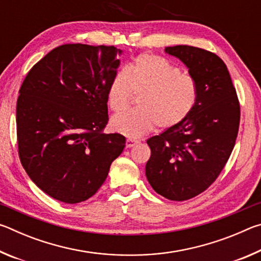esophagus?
Segmentation results:
<instances>
[{
    "instance_id": "obj_1",
    "label": "esophagus",
    "mask_w": 261,
    "mask_h": 261,
    "mask_svg": "<svg viewBox=\"0 0 261 261\" xmlns=\"http://www.w3.org/2000/svg\"><path fill=\"white\" fill-rule=\"evenodd\" d=\"M138 143H139V141L137 140V139L127 138V139H126V147H127V148H131V147H134L135 145H137Z\"/></svg>"
}]
</instances>
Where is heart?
<instances>
[{
  "mask_svg": "<svg viewBox=\"0 0 261 261\" xmlns=\"http://www.w3.org/2000/svg\"><path fill=\"white\" fill-rule=\"evenodd\" d=\"M135 93H140L139 107L115 115L114 131L126 137H140L155 124L169 129L192 112L198 99L196 79L155 54H141L125 70L114 74L107 91V102L114 112L127 107Z\"/></svg>",
  "mask_w": 261,
  "mask_h": 261,
  "instance_id": "b5f03b06",
  "label": "heart"
}]
</instances>
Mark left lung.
Here are the masks:
<instances>
[{
    "label": "left lung",
    "instance_id": "8db88e82",
    "mask_svg": "<svg viewBox=\"0 0 261 261\" xmlns=\"http://www.w3.org/2000/svg\"><path fill=\"white\" fill-rule=\"evenodd\" d=\"M165 51L177 57L198 85L197 103L189 116L147 139L151 158L145 174L156 193L188 200L214 182L235 146L240 103L227 65L201 48L178 45Z\"/></svg>",
    "mask_w": 261,
    "mask_h": 261
}]
</instances>
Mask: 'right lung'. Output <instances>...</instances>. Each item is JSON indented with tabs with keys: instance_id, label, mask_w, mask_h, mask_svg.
<instances>
[{
	"instance_id": "right-lung-1",
	"label": "right lung",
	"mask_w": 261,
	"mask_h": 261,
	"mask_svg": "<svg viewBox=\"0 0 261 261\" xmlns=\"http://www.w3.org/2000/svg\"><path fill=\"white\" fill-rule=\"evenodd\" d=\"M121 54L114 46L62 45L24 79L16 110L20 162L56 200L77 204L91 198L125 147L122 135L102 132Z\"/></svg>"
}]
</instances>
